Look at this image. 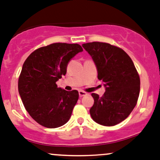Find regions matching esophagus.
<instances>
[{
	"label": "esophagus",
	"mask_w": 160,
	"mask_h": 160,
	"mask_svg": "<svg viewBox=\"0 0 160 160\" xmlns=\"http://www.w3.org/2000/svg\"><path fill=\"white\" fill-rule=\"evenodd\" d=\"M78 94H79L80 97H82V96H85V95H87V93L85 92L80 90V91L78 92Z\"/></svg>",
	"instance_id": "1"
}]
</instances>
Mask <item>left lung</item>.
<instances>
[{"label": "left lung", "mask_w": 160, "mask_h": 160, "mask_svg": "<svg viewBox=\"0 0 160 160\" xmlns=\"http://www.w3.org/2000/svg\"><path fill=\"white\" fill-rule=\"evenodd\" d=\"M96 64L98 79L106 87L102 96L92 93L94 104L90 109L93 121L113 126L125 120L136 106L140 92V78L124 50L101 42L82 44Z\"/></svg>", "instance_id": "left-lung-1"}]
</instances>
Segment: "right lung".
<instances>
[{
  "instance_id": "add662e5",
  "label": "right lung",
  "mask_w": 160,
  "mask_h": 160,
  "mask_svg": "<svg viewBox=\"0 0 160 160\" xmlns=\"http://www.w3.org/2000/svg\"><path fill=\"white\" fill-rule=\"evenodd\" d=\"M83 50L79 44L55 42L34 50L24 62L18 78V92L25 108L38 124L61 127L72 116L78 99L77 90L58 88L69 61Z\"/></svg>"
}]
</instances>
